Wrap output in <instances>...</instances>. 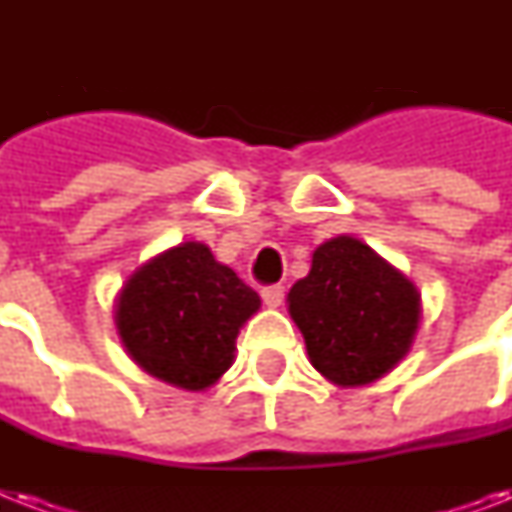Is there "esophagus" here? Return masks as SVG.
I'll list each match as a JSON object with an SVG mask.
<instances>
[{"instance_id": "esophagus-1", "label": "esophagus", "mask_w": 512, "mask_h": 512, "mask_svg": "<svg viewBox=\"0 0 512 512\" xmlns=\"http://www.w3.org/2000/svg\"><path fill=\"white\" fill-rule=\"evenodd\" d=\"M263 303L268 305V308H279V305L284 303V287H279V284H273V287H265L263 289Z\"/></svg>"}]
</instances>
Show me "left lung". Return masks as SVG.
I'll use <instances>...</instances> for the list:
<instances>
[{
	"instance_id": "left-lung-1",
	"label": "left lung",
	"mask_w": 512,
	"mask_h": 512,
	"mask_svg": "<svg viewBox=\"0 0 512 512\" xmlns=\"http://www.w3.org/2000/svg\"><path fill=\"white\" fill-rule=\"evenodd\" d=\"M287 303L311 364L342 388L385 377L420 327L417 287L353 236L313 252L311 273L289 289Z\"/></svg>"
}]
</instances>
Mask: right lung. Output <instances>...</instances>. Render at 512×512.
Returning a JSON list of instances; mask_svg holds the SVG:
<instances>
[{"label":"right lung","instance_id":"1","mask_svg":"<svg viewBox=\"0 0 512 512\" xmlns=\"http://www.w3.org/2000/svg\"><path fill=\"white\" fill-rule=\"evenodd\" d=\"M260 297L207 244L183 241L132 273L114 321L132 361L175 388L204 390L233 364L236 337Z\"/></svg>","mask_w":512,"mask_h":512}]
</instances>
